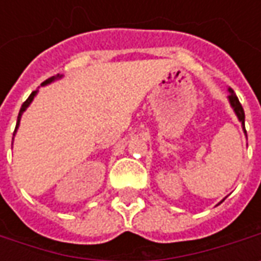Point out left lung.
<instances>
[{
	"instance_id": "1",
	"label": "left lung",
	"mask_w": 261,
	"mask_h": 261,
	"mask_svg": "<svg viewBox=\"0 0 261 261\" xmlns=\"http://www.w3.org/2000/svg\"><path fill=\"white\" fill-rule=\"evenodd\" d=\"M230 95H229V102H230V106L233 108L235 110L236 116H238V119L241 120L242 124H243V130H245V112H243V108H242L241 102H239V99L236 96L235 93L232 89H229ZM245 134H246V130H245Z\"/></svg>"
}]
</instances>
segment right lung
<instances>
[{
    "mask_svg": "<svg viewBox=\"0 0 261 261\" xmlns=\"http://www.w3.org/2000/svg\"><path fill=\"white\" fill-rule=\"evenodd\" d=\"M57 76H60V75H57ZM51 81H54V76H51V78H48V80L44 81V82H43L42 85H46V84H50ZM35 95H36V91L32 92L31 95H29V97H28V99H26L25 102H23V105H22V108H20V110H19V114H18V121H16V127H15V131H16V128H18V125H19L20 116H22V113L25 112V109L28 108L29 105H31V102H32V100H33V97H35Z\"/></svg>",
    "mask_w": 261,
    "mask_h": 261,
    "instance_id": "obj_1",
    "label": "right lung"
}]
</instances>
